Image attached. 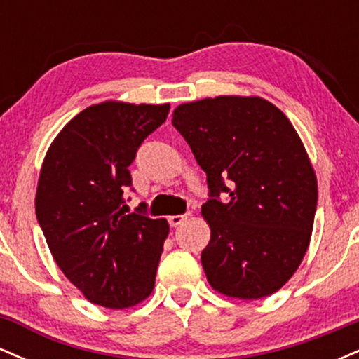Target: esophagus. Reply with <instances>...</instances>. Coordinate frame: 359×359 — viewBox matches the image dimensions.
I'll list each match as a JSON object with an SVG mask.
<instances>
[{
    "label": "esophagus",
    "instance_id": "obj_1",
    "mask_svg": "<svg viewBox=\"0 0 359 359\" xmlns=\"http://www.w3.org/2000/svg\"><path fill=\"white\" fill-rule=\"evenodd\" d=\"M185 219H187V214H177V216H168V224H170L172 228H177V226L182 224Z\"/></svg>",
    "mask_w": 359,
    "mask_h": 359
}]
</instances>
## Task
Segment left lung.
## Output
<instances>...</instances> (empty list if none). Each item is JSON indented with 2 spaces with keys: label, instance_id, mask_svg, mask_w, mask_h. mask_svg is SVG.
Segmentation results:
<instances>
[{
  "label": "left lung",
  "instance_id": "1",
  "mask_svg": "<svg viewBox=\"0 0 359 359\" xmlns=\"http://www.w3.org/2000/svg\"><path fill=\"white\" fill-rule=\"evenodd\" d=\"M208 175L201 253L208 282L233 299L271 295L311 241L317 179L285 114L263 97L217 96L177 106L172 118ZM226 193L228 201H221Z\"/></svg>",
  "mask_w": 359,
  "mask_h": 359
}]
</instances>
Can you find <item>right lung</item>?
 Here are the masks:
<instances>
[{"label":"right lung","instance_id":"add662e5","mask_svg":"<svg viewBox=\"0 0 359 359\" xmlns=\"http://www.w3.org/2000/svg\"><path fill=\"white\" fill-rule=\"evenodd\" d=\"M170 104L104 101L81 111L48 148L35 211L55 263L89 302L137 306L155 287L165 219L126 214L123 191L138 147Z\"/></svg>","mask_w":359,"mask_h":359}]
</instances>
